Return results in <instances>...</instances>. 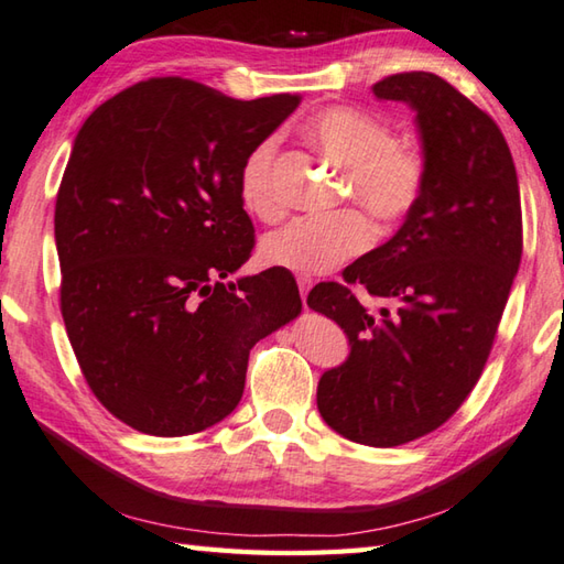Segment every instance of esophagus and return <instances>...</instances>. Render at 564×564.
Masks as SVG:
<instances>
[{
    "mask_svg": "<svg viewBox=\"0 0 564 564\" xmlns=\"http://www.w3.org/2000/svg\"><path fill=\"white\" fill-rule=\"evenodd\" d=\"M296 284H300V294H302V302H306V294H310L314 280L312 278H296Z\"/></svg>",
    "mask_w": 564,
    "mask_h": 564,
    "instance_id": "34e87169",
    "label": "esophagus"
}]
</instances>
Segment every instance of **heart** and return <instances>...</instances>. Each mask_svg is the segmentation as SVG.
Returning a JSON list of instances; mask_svg holds the SVG:
<instances>
[{
  "instance_id": "obj_1",
  "label": "heart",
  "mask_w": 564,
  "mask_h": 564,
  "mask_svg": "<svg viewBox=\"0 0 564 564\" xmlns=\"http://www.w3.org/2000/svg\"><path fill=\"white\" fill-rule=\"evenodd\" d=\"M304 137L346 172V198H356L376 220L398 223L417 206L427 186L430 156L414 140H398L392 124L354 105H332L304 122ZM278 140L264 137L242 159L238 196L242 208L262 223L280 220L284 200L274 186ZM370 246L368 220L356 210L332 218H296L260 242L270 268L296 274H324Z\"/></svg>"
}]
</instances>
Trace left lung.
I'll use <instances>...</instances> for the list:
<instances>
[{
    "mask_svg": "<svg viewBox=\"0 0 564 564\" xmlns=\"http://www.w3.org/2000/svg\"><path fill=\"white\" fill-rule=\"evenodd\" d=\"M417 110L427 186L386 246L348 264L344 282L306 296L344 328L350 356L318 380L328 427L368 447H398L442 427L479 382L523 254L511 150L494 117L434 73L373 85ZM364 283L386 307L360 303Z\"/></svg>",
    "mask_w": 564,
    "mask_h": 564,
    "instance_id": "left-lung-1",
    "label": "left lung"
}]
</instances>
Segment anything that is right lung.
Here are the masks:
<instances>
[{"instance_id":"1","label":"right lung","mask_w":564,"mask_h":564,"mask_svg":"<svg viewBox=\"0 0 564 564\" xmlns=\"http://www.w3.org/2000/svg\"><path fill=\"white\" fill-rule=\"evenodd\" d=\"M300 102L169 76L80 127L53 218L61 314L93 395L132 430L184 437L228 417L250 348L302 314L286 270L223 282L254 248L242 159Z\"/></svg>"}]
</instances>
